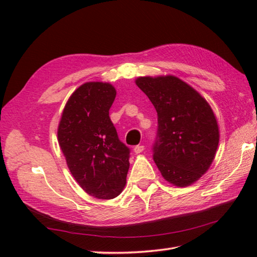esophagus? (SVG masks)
<instances>
[{"label":"esophagus","instance_id":"esophagus-1","mask_svg":"<svg viewBox=\"0 0 257 257\" xmlns=\"http://www.w3.org/2000/svg\"><path fill=\"white\" fill-rule=\"evenodd\" d=\"M145 150V146H143V145H137V146H135V149H134V152L136 154H139V153H142L143 151Z\"/></svg>","mask_w":257,"mask_h":257}]
</instances>
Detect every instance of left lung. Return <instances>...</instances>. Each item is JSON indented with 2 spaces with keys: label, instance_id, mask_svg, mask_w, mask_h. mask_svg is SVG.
Here are the masks:
<instances>
[{
  "label": "left lung",
  "instance_id": "left-lung-1",
  "mask_svg": "<svg viewBox=\"0 0 257 257\" xmlns=\"http://www.w3.org/2000/svg\"><path fill=\"white\" fill-rule=\"evenodd\" d=\"M136 84L158 112L152 151L161 175L175 186L193 184L210 168L219 144L211 106L177 77H141Z\"/></svg>",
  "mask_w": 257,
  "mask_h": 257
}]
</instances>
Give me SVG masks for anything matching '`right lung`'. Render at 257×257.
Returning a JSON list of instances; mask_svg holds the SVG:
<instances>
[{"label": "right lung", "mask_w": 257, "mask_h": 257, "mask_svg": "<svg viewBox=\"0 0 257 257\" xmlns=\"http://www.w3.org/2000/svg\"><path fill=\"white\" fill-rule=\"evenodd\" d=\"M115 95L106 82L81 85L67 102L58 129L71 175L87 194L99 199L120 195L129 170L130 149L108 115Z\"/></svg>", "instance_id": "1"}]
</instances>
